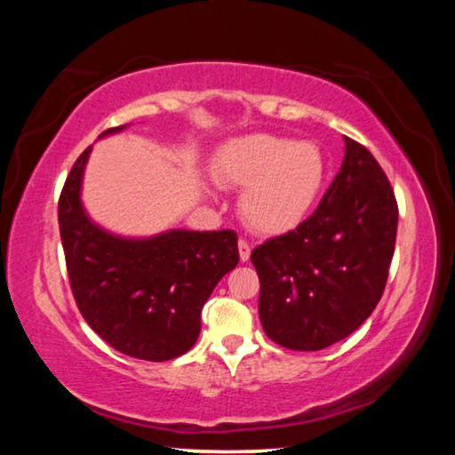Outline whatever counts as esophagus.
<instances>
[{"mask_svg": "<svg viewBox=\"0 0 455 455\" xmlns=\"http://www.w3.org/2000/svg\"><path fill=\"white\" fill-rule=\"evenodd\" d=\"M238 255H241V260L244 263V260H249V257H251V244L244 241V238H241V241H238Z\"/></svg>", "mask_w": 455, "mask_h": 455, "instance_id": "34e87169", "label": "esophagus"}]
</instances>
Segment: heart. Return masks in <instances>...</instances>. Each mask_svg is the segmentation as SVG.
Wrapping results in <instances>:
<instances>
[{"label":"heart","mask_w":455,"mask_h":455,"mask_svg":"<svg viewBox=\"0 0 455 455\" xmlns=\"http://www.w3.org/2000/svg\"><path fill=\"white\" fill-rule=\"evenodd\" d=\"M212 180L243 188L241 214L260 235H283L301 225L325 182V158L311 142L251 134L222 146L212 160Z\"/></svg>","instance_id":"1"}]
</instances>
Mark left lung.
Returning <instances> with one entry per match:
<instances>
[{"label": "left lung", "mask_w": 455, "mask_h": 455, "mask_svg": "<svg viewBox=\"0 0 455 455\" xmlns=\"http://www.w3.org/2000/svg\"><path fill=\"white\" fill-rule=\"evenodd\" d=\"M395 235L387 176L363 144L345 136L341 171L311 217L251 252L268 339L319 351L351 335L383 295Z\"/></svg>", "instance_id": "1"}]
</instances>
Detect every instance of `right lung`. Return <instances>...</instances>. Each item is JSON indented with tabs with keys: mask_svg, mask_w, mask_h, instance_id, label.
<instances>
[{
	"mask_svg": "<svg viewBox=\"0 0 455 455\" xmlns=\"http://www.w3.org/2000/svg\"><path fill=\"white\" fill-rule=\"evenodd\" d=\"M90 150L74 163L58 203L76 305L88 325L124 355L179 357L196 341L211 292L238 263V236L235 230H168L150 238L106 233L88 219L80 200Z\"/></svg>",
	"mask_w": 455,
	"mask_h": 455,
	"instance_id": "right-lung-1",
	"label": "right lung"
}]
</instances>
